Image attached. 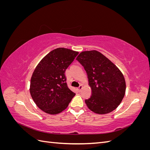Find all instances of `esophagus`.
Instances as JSON below:
<instances>
[{"label":"esophagus","mask_w":150,"mask_h":150,"mask_svg":"<svg viewBox=\"0 0 150 150\" xmlns=\"http://www.w3.org/2000/svg\"><path fill=\"white\" fill-rule=\"evenodd\" d=\"M83 84H81V85L79 86V88H78V90L79 91H81V90L83 89Z\"/></svg>","instance_id":"34e87169"}]
</instances>
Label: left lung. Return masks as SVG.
Instances as JSON below:
<instances>
[{
  "mask_svg": "<svg viewBox=\"0 0 150 150\" xmlns=\"http://www.w3.org/2000/svg\"><path fill=\"white\" fill-rule=\"evenodd\" d=\"M76 60L84 67L91 89V97L85 103L90 110L107 114L120 105L126 91L123 74L103 54L95 50L81 52Z\"/></svg>",
  "mask_w": 150,
  "mask_h": 150,
  "instance_id": "obj_1",
  "label": "left lung"
}]
</instances>
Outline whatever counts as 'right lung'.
Listing matches in <instances>:
<instances>
[{
  "label": "right lung",
  "instance_id": "1",
  "mask_svg": "<svg viewBox=\"0 0 150 150\" xmlns=\"http://www.w3.org/2000/svg\"><path fill=\"white\" fill-rule=\"evenodd\" d=\"M78 54L69 49L57 48L36 66L31 77L30 93L44 112L50 115L60 113L75 96L67 85L65 71Z\"/></svg>",
  "mask_w": 150,
  "mask_h": 150
}]
</instances>
